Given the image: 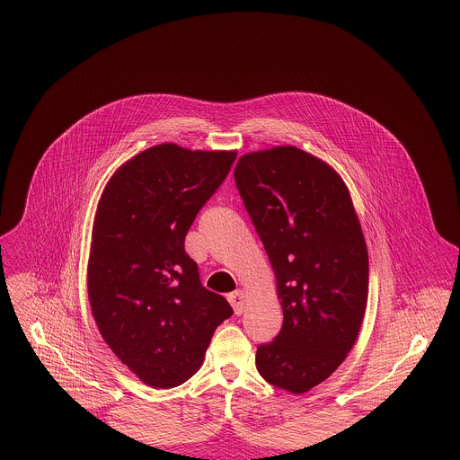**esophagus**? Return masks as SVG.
I'll use <instances>...</instances> for the list:
<instances>
[{
  "label": "esophagus",
  "mask_w": 460,
  "mask_h": 460,
  "mask_svg": "<svg viewBox=\"0 0 460 460\" xmlns=\"http://www.w3.org/2000/svg\"><path fill=\"white\" fill-rule=\"evenodd\" d=\"M228 301L235 312V315H241L246 310V292L244 290H235L228 296Z\"/></svg>",
  "instance_id": "34e87169"
}]
</instances>
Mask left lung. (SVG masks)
I'll use <instances>...</instances> for the list:
<instances>
[{"label":"left lung","instance_id":"left-lung-1","mask_svg":"<svg viewBox=\"0 0 460 460\" xmlns=\"http://www.w3.org/2000/svg\"><path fill=\"white\" fill-rule=\"evenodd\" d=\"M235 184L276 278L283 328L257 349L263 379L310 392L354 347L368 301V252L340 173L294 145L248 152Z\"/></svg>","mask_w":460,"mask_h":460}]
</instances>
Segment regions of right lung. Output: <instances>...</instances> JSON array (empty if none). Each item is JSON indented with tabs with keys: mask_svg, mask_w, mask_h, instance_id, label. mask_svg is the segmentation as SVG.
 Segmentation results:
<instances>
[{
	"mask_svg": "<svg viewBox=\"0 0 460 460\" xmlns=\"http://www.w3.org/2000/svg\"><path fill=\"white\" fill-rule=\"evenodd\" d=\"M235 157L161 143L126 161L97 203L86 269L92 314L113 354L150 388L193 377L214 331L234 314L201 287L184 239Z\"/></svg>",
	"mask_w": 460,
	"mask_h": 460,
	"instance_id": "obj_1",
	"label": "right lung"
}]
</instances>
